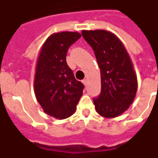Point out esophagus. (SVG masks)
Segmentation results:
<instances>
[{"mask_svg":"<svg viewBox=\"0 0 158 158\" xmlns=\"http://www.w3.org/2000/svg\"><path fill=\"white\" fill-rule=\"evenodd\" d=\"M82 82H83V84L85 85V86H87V84H88V80H87V79H84Z\"/></svg>","mask_w":158,"mask_h":158,"instance_id":"obj_1","label":"esophagus"}]
</instances>
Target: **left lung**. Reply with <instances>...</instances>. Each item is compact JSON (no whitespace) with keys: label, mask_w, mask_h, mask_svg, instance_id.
Listing matches in <instances>:
<instances>
[{"label":"left lung","mask_w":158,"mask_h":158,"mask_svg":"<svg viewBox=\"0 0 158 158\" xmlns=\"http://www.w3.org/2000/svg\"><path fill=\"white\" fill-rule=\"evenodd\" d=\"M100 69L101 92L94 98L96 111L106 118L117 117L129 108L137 90V78L126 48L114 33L83 30Z\"/></svg>","instance_id":"1"}]
</instances>
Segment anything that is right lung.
<instances>
[{
    "instance_id": "add662e5",
    "label": "right lung",
    "mask_w": 158,
    "mask_h": 158,
    "mask_svg": "<svg viewBox=\"0 0 158 158\" xmlns=\"http://www.w3.org/2000/svg\"><path fill=\"white\" fill-rule=\"evenodd\" d=\"M81 37L76 31L50 35L38 55L34 92L43 111L59 120L73 115L85 86L73 76L66 62L68 49Z\"/></svg>"
}]
</instances>
